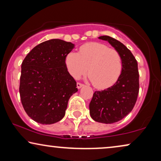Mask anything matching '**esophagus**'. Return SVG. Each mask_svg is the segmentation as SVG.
<instances>
[{"mask_svg":"<svg viewBox=\"0 0 161 161\" xmlns=\"http://www.w3.org/2000/svg\"><path fill=\"white\" fill-rule=\"evenodd\" d=\"M83 86V84H82V83H77V88H78V89H80V88L82 87Z\"/></svg>","mask_w":161,"mask_h":161,"instance_id":"obj_1","label":"esophagus"}]
</instances>
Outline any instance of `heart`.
<instances>
[{
  "instance_id": "1",
  "label": "heart",
  "mask_w": 161,
  "mask_h": 161,
  "mask_svg": "<svg viewBox=\"0 0 161 161\" xmlns=\"http://www.w3.org/2000/svg\"><path fill=\"white\" fill-rule=\"evenodd\" d=\"M67 71L78 79L86 73L97 89H107L113 86L121 75L122 61L115 49L100 42H89L80 46L79 54L70 52L65 58Z\"/></svg>"
}]
</instances>
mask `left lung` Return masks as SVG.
<instances>
[{
    "mask_svg": "<svg viewBox=\"0 0 161 161\" xmlns=\"http://www.w3.org/2000/svg\"><path fill=\"white\" fill-rule=\"evenodd\" d=\"M108 41L119 53L122 73L118 80L108 89L96 91L89 104L90 116L94 121L112 124L125 117L135 105L139 92L137 61L126 46L108 36L99 37Z\"/></svg>",
    "mask_w": 161,
    "mask_h": 161,
    "instance_id": "left-lung-1",
    "label": "left lung"
}]
</instances>
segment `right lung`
Segmentation results:
<instances>
[{
	"instance_id": "1",
	"label": "right lung",
	"mask_w": 161,
	"mask_h": 161,
	"mask_svg": "<svg viewBox=\"0 0 161 161\" xmlns=\"http://www.w3.org/2000/svg\"><path fill=\"white\" fill-rule=\"evenodd\" d=\"M74 46L50 39L34 47L24 58L19 95L24 110L35 122L51 125L62 119L70 97L78 92L65 64Z\"/></svg>"
}]
</instances>
